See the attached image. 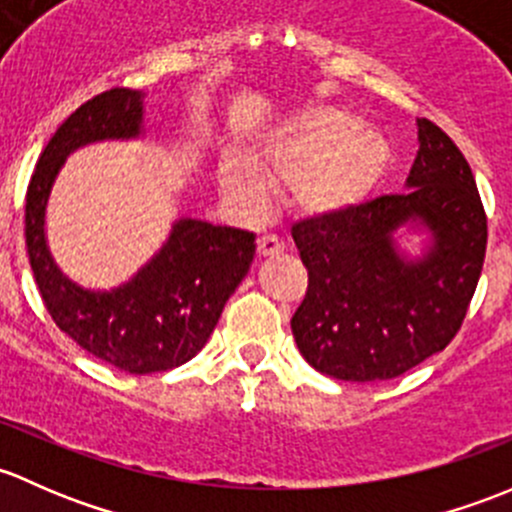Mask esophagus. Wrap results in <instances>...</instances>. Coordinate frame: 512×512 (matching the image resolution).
I'll use <instances>...</instances> for the list:
<instances>
[{
	"instance_id": "1",
	"label": "esophagus",
	"mask_w": 512,
	"mask_h": 512,
	"mask_svg": "<svg viewBox=\"0 0 512 512\" xmlns=\"http://www.w3.org/2000/svg\"><path fill=\"white\" fill-rule=\"evenodd\" d=\"M281 251H283V244L276 239V236H271V234L258 236V241H256V254L261 256V258L276 256V254H281Z\"/></svg>"
}]
</instances>
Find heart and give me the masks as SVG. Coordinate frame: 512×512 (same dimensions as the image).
I'll use <instances>...</instances> for the list:
<instances>
[{
    "mask_svg": "<svg viewBox=\"0 0 512 512\" xmlns=\"http://www.w3.org/2000/svg\"><path fill=\"white\" fill-rule=\"evenodd\" d=\"M392 145L379 130L360 128L347 110L315 105L278 125L249 155L219 162V187L246 212H258L268 189H291L305 219L328 221L355 212L387 175Z\"/></svg>",
    "mask_w": 512,
    "mask_h": 512,
    "instance_id": "b5f03b06",
    "label": "heart"
}]
</instances>
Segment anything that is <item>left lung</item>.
Masks as SVG:
<instances>
[{
    "mask_svg": "<svg viewBox=\"0 0 512 512\" xmlns=\"http://www.w3.org/2000/svg\"><path fill=\"white\" fill-rule=\"evenodd\" d=\"M416 125L407 192L291 229L308 268L291 330L300 355L328 377L379 382L412 370L456 337L476 293L488 244L476 179L439 125L426 118ZM412 220L432 231V246L409 262L393 231Z\"/></svg>",
    "mask_w": 512,
    "mask_h": 512,
    "instance_id": "8db88e82",
    "label": "left lung"
}]
</instances>
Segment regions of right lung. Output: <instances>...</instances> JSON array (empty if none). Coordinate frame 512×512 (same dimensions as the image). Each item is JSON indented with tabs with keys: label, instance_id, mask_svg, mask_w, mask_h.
I'll return each mask as SVG.
<instances>
[{
	"label": "right lung",
	"instance_id": "1",
	"mask_svg": "<svg viewBox=\"0 0 512 512\" xmlns=\"http://www.w3.org/2000/svg\"><path fill=\"white\" fill-rule=\"evenodd\" d=\"M140 128V91L110 88L86 100L41 152L24 214L31 271L54 323L83 350L130 374L165 372L192 360L256 254L251 231L179 219L160 254L125 286L86 291L63 276L44 236L46 202L61 165L81 145L138 138Z\"/></svg>",
	"mask_w": 512,
	"mask_h": 512
}]
</instances>
